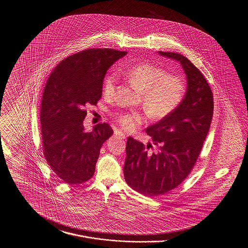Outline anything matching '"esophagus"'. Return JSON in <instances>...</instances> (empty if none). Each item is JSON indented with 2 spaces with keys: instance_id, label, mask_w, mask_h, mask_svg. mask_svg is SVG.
Masks as SVG:
<instances>
[{
  "instance_id": "esophagus-1",
  "label": "esophagus",
  "mask_w": 248,
  "mask_h": 248,
  "mask_svg": "<svg viewBox=\"0 0 248 248\" xmlns=\"http://www.w3.org/2000/svg\"><path fill=\"white\" fill-rule=\"evenodd\" d=\"M114 134H115L116 137H119L120 139H125V138H126V137H125V134H124V132H122L121 130H115V131H114Z\"/></svg>"
}]
</instances>
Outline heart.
<instances>
[{"instance_id": "b5f03b06", "label": "heart", "mask_w": 248, "mask_h": 248, "mask_svg": "<svg viewBox=\"0 0 248 248\" xmlns=\"http://www.w3.org/2000/svg\"><path fill=\"white\" fill-rule=\"evenodd\" d=\"M132 85L143 93V102L148 111L156 118H164L171 114L181 104L186 85L177 74H166L163 68L151 63H140L125 72ZM118 82V74L110 72L103 82V93L112 95ZM119 124L126 131L138 129L145 122L140 111L130 110L116 113Z\"/></svg>"}]
</instances>
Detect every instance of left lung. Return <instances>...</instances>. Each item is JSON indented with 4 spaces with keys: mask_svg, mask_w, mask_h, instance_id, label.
Here are the masks:
<instances>
[{
    "mask_svg": "<svg viewBox=\"0 0 248 248\" xmlns=\"http://www.w3.org/2000/svg\"><path fill=\"white\" fill-rule=\"evenodd\" d=\"M159 54L180 63L188 86L177 109L146 129L154 146L127 140L124 179L132 189L150 197L167 193L188 177L208 134L214 110L210 86L189 59L173 52Z\"/></svg>",
    "mask_w": 248,
    "mask_h": 248,
    "instance_id": "1",
    "label": "left lung"
}]
</instances>
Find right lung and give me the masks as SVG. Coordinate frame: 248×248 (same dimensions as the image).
<instances>
[{
	"instance_id": "obj_1",
	"label": "right lung",
	"mask_w": 248,
	"mask_h": 248,
	"mask_svg": "<svg viewBox=\"0 0 248 248\" xmlns=\"http://www.w3.org/2000/svg\"><path fill=\"white\" fill-rule=\"evenodd\" d=\"M127 52L92 48L63 59L51 72L41 103L43 152L61 181L82 184L94 176L103 143L113 134L108 124L84 130L87 107L102 95L108 69Z\"/></svg>"
}]
</instances>
